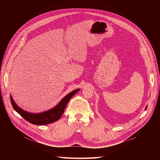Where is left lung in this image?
I'll return each instance as SVG.
<instances>
[{"instance_id":"obj_1","label":"left lung","mask_w":160,"mask_h":160,"mask_svg":"<svg viewBox=\"0 0 160 160\" xmlns=\"http://www.w3.org/2000/svg\"><path fill=\"white\" fill-rule=\"evenodd\" d=\"M147 106H146V108H145V110H146V109H147Z\"/></svg>"}]
</instances>
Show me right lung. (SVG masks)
Returning <instances> with one entry per match:
<instances>
[{
  "instance_id": "obj_1",
  "label": "right lung",
  "mask_w": 160,
  "mask_h": 160,
  "mask_svg": "<svg viewBox=\"0 0 160 160\" xmlns=\"http://www.w3.org/2000/svg\"><path fill=\"white\" fill-rule=\"evenodd\" d=\"M80 89L74 90L69 94H67L54 108L50 109V110L47 111L38 113H30L22 110V108L17 105L11 95L10 100L15 111L18 112L25 120L33 124L45 125L54 122L60 119L64 112L65 107L69 101V100L73 97V95H74L78 91H79Z\"/></svg>"
}]
</instances>
